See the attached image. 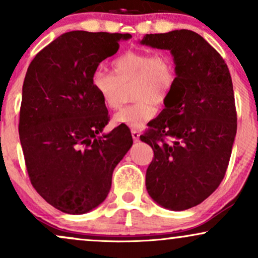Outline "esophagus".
<instances>
[{
    "instance_id": "1",
    "label": "esophagus",
    "mask_w": 258,
    "mask_h": 258,
    "mask_svg": "<svg viewBox=\"0 0 258 258\" xmlns=\"http://www.w3.org/2000/svg\"><path fill=\"white\" fill-rule=\"evenodd\" d=\"M132 136H133V139H134V141L138 142L140 140V132H139V130L138 129H133L132 130Z\"/></svg>"
}]
</instances>
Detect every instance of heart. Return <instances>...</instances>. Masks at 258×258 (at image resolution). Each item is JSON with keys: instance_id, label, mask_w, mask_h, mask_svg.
Returning a JSON list of instances; mask_svg holds the SVG:
<instances>
[{"instance_id": "b5f03b06", "label": "heart", "mask_w": 258, "mask_h": 258, "mask_svg": "<svg viewBox=\"0 0 258 258\" xmlns=\"http://www.w3.org/2000/svg\"><path fill=\"white\" fill-rule=\"evenodd\" d=\"M110 73L95 71L92 86L109 110H116L122 100V86L132 82V98L136 101L126 105L113 116V123L140 129L157 113L177 81L176 64L167 52L126 51L111 62Z\"/></svg>"}]
</instances>
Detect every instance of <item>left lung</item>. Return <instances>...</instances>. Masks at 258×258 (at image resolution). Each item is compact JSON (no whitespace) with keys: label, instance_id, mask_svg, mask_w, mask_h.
<instances>
[{"label":"left lung","instance_id":"1","mask_svg":"<svg viewBox=\"0 0 258 258\" xmlns=\"http://www.w3.org/2000/svg\"><path fill=\"white\" fill-rule=\"evenodd\" d=\"M140 43L170 50L177 72L165 109L140 136L154 152L146 187L159 206L185 211L211 196L226 173L237 133L230 71L196 32L146 34Z\"/></svg>","mask_w":258,"mask_h":258}]
</instances>
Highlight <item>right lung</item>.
<instances>
[{
    "label": "right lung",
    "instance_id": "obj_1",
    "mask_svg": "<svg viewBox=\"0 0 258 258\" xmlns=\"http://www.w3.org/2000/svg\"><path fill=\"white\" fill-rule=\"evenodd\" d=\"M129 38L67 32L28 66L19 120L25 163L37 192L63 213L85 214L99 206L114 167L133 146L126 125L100 135L109 112L91 81L99 63Z\"/></svg>",
    "mask_w": 258,
    "mask_h": 258
}]
</instances>
